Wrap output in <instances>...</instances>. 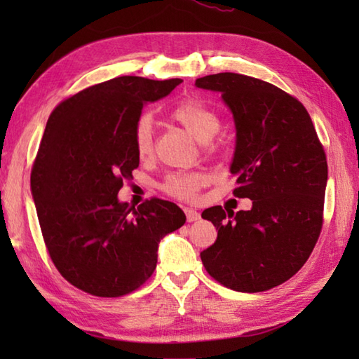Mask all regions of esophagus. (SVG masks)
<instances>
[{
  "label": "esophagus",
  "mask_w": 359,
  "mask_h": 359,
  "mask_svg": "<svg viewBox=\"0 0 359 359\" xmlns=\"http://www.w3.org/2000/svg\"><path fill=\"white\" fill-rule=\"evenodd\" d=\"M184 212H185V217H187V222H196V220H199V218H201V215H199V212H196V210H193V209H184Z\"/></svg>",
  "instance_id": "1"
}]
</instances>
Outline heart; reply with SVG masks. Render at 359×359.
<instances>
[{
    "label": "heart",
    "instance_id": "heart-1",
    "mask_svg": "<svg viewBox=\"0 0 359 359\" xmlns=\"http://www.w3.org/2000/svg\"><path fill=\"white\" fill-rule=\"evenodd\" d=\"M169 118L184 126L199 141H209L222 126L220 115L217 114L215 109L196 98H191V96L182 98L169 111ZM133 145H135L139 160L145 161L154 156V126H151V120L147 115H142L136 121L135 130H133ZM205 182H208V177L203 172H174L163 180L161 190L169 196L180 199V201H194Z\"/></svg>",
    "mask_w": 359,
    "mask_h": 359
}]
</instances>
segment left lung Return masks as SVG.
Wrapping results in <instances>:
<instances>
[{
    "label": "left lung",
    "instance_id": "8db88e82",
    "mask_svg": "<svg viewBox=\"0 0 359 359\" xmlns=\"http://www.w3.org/2000/svg\"><path fill=\"white\" fill-rule=\"evenodd\" d=\"M196 87L220 92L236 123L233 194L250 210L222 205L203 218L218 229L201 252L212 278L242 293H259L293 277L311 257L323 226L327 163L301 101L259 79L218 72Z\"/></svg>",
    "mask_w": 359,
    "mask_h": 359
}]
</instances>
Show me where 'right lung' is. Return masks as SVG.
Returning a JSON list of instances; mask_svg holds the SVG:
<instances>
[{
	"instance_id": "right-lung-1",
	"label": "right lung",
	"mask_w": 359,
	"mask_h": 359,
	"mask_svg": "<svg viewBox=\"0 0 359 359\" xmlns=\"http://www.w3.org/2000/svg\"><path fill=\"white\" fill-rule=\"evenodd\" d=\"M180 79L121 76L63 100L47 120L32 169L42 238L60 274L76 288L120 297L149 280L158 242L185 223L174 203H118L139 158L133 130L142 107L165 98Z\"/></svg>"
}]
</instances>
